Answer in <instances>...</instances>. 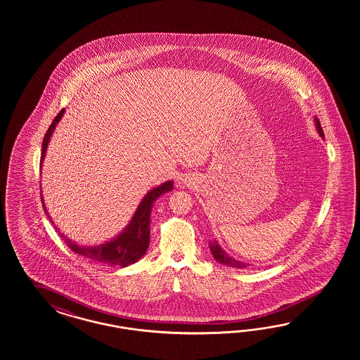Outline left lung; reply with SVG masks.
<instances>
[{
    "label": "left lung",
    "instance_id": "1",
    "mask_svg": "<svg viewBox=\"0 0 360 360\" xmlns=\"http://www.w3.org/2000/svg\"><path fill=\"white\" fill-rule=\"evenodd\" d=\"M316 129H318V133H319V136L325 139V134H323V131H322L321 122H319L318 119H316ZM210 251H211V253H212V256L215 257V260H217L218 262H220V264L229 265V266H232V268H240V269L247 266V264H243L241 262L235 260L233 257H231V256H229L226 252L223 251V250L220 248V245H219L218 241L210 243Z\"/></svg>",
    "mask_w": 360,
    "mask_h": 360
}]
</instances>
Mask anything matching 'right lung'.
<instances>
[{"label":"right lung","mask_w":360,"mask_h":360,"mask_svg":"<svg viewBox=\"0 0 360 360\" xmlns=\"http://www.w3.org/2000/svg\"><path fill=\"white\" fill-rule=\"evenodd\" d=\"M63 109L56 115L51 125L44 134V142H42V157H41V166L44 161L47 143L50 141V137L55 129L56 122L62 119L63 116ZM173 190V181H167L164 185L158 186L155 188L150 190L145 198L142 199L141 203L139 205V208L136 210L131 223L128 227L124 229V232L120 233L117 238L110 240L105 244H101L98 247H83L77 245L72 240L63 236V233H59L63 240H65L67 247L71 251L75 252L77 255H82L87 257L92 262H100V264H107V265H119V266H128L133 262L140 260L142 256L146 253V250L149 247V240H150V212H152L153 202L157 200V198ZM42 205H44V212L47 214L46 207H44V198H42ZM50 221H53L50 219ZM59 232V231H58Z\"/></svg>","instance_id":"right-lung-1"}]
</instances>
